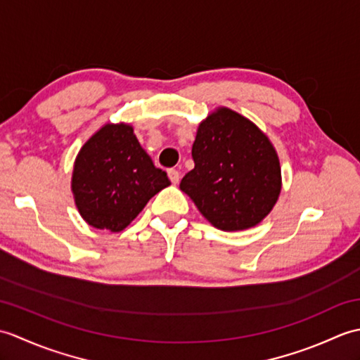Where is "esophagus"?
<instances>
[{"mask_svg":"<svg viewBox=\"0 0 360 360\" xmlns=\"http://www.w3.org/2000/svg\"><path fill=\"white\" fill-rule=\"evenodd\" d=\"M167 173H168V178L172 181V184H178L181 179V173L178 170H174V168H170Z\"/></svg>","mask_w":360,"mask_h":360,"instance_id":"esophagus-1","label":"esophagus"}]
</instances>
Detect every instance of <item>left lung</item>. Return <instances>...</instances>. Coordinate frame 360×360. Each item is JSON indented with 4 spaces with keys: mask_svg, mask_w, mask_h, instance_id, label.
Listing matches in <instances>:
<instances>
[{
    "mask_svg": "<svg viewBox=\"0 0 360 360\" xmlns=\"http://www.w3.org/2000/svg\"><path fill=\"white\" fill-rule=\"evenodd\" d=\"M195 168L181 181L210 223L226 232L257 226L277 202L281 170L272 143L246 117L219 108L193 142Z\"/></svg>",
    "mask_w": 360,
    "mask_h": 360,
    "instance_id": "1",
    "label": "left lung"
}]
</instances>
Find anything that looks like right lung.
<instances>
[{
    "mask_svg": "<svg viewBox=\"0 0 360 360\" xmlns=\"http://www.w3.org/2000/svg\"><path fill=\"white\" fill-rule=\"evenodd\" d=\"M170 186L125 124L105 125L75 159L72 193L89 226L120 232L153 196Z\"/></svg>",
    "mask_w": 360,
    "mask_h": 360,
    "instance_id": "add662e5",
    "label": "right lung"
}]
</instances>
